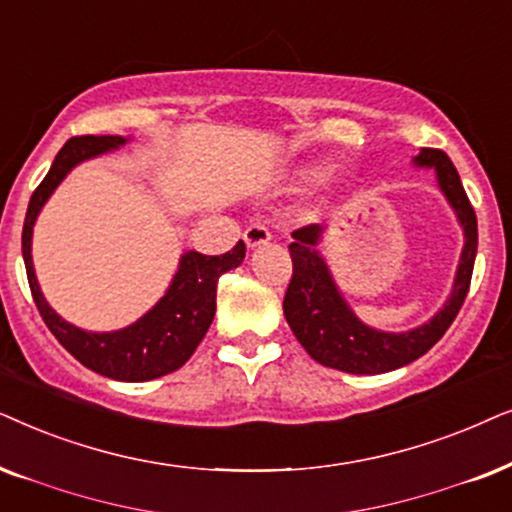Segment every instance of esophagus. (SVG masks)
Wrapping results in <instances>:
<instances>
[{
  "instance_id": "obj_1",
  "label": "esophagus",
  "mask_w": 512,
  "mask_h": 512,
  "mask_svg": "<svg viewBox=\"0 0 512 512\" xmlns=\"http://www.w3.org/2000/svg\"><path fill=\"white\" fill-rule=\"evenodd\" d=\"M243 241H245V245H248L250 250L262 248V245H267L271 241V231L264 227V224L255 222V224H250V227L243 231Z\"/></svg>"
}]
</instances>
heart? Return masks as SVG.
Masks as SVG:
<instances>
[{
  "instance_id": "1",
  "label": "heart",
  "mask_w": 512,
  "mask_h": 512,
  "mask_svg": "<svg viewBox=\"0 0 512 512\" xmlns=\"http://www.w3.org/2000/svg\"><path fill=\"white\" fill-rule=\"evenodd\" d=\"M302 175H304V180H316L318 175H323V170H320L318 166H309L302 170Z\"/></svg>"
}]
</instances>
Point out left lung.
Masks as SVG:
<instances>
[{"mask_svg": "<svg viewBox=\"0 0 512 512\" xmlns=\"http://www.w3.org/2000/svg\"><path fill=\"white\" fill-rule=\"evenodd\" d=\"M414 163L424 168H435L442 194L447 196L449 206L454 208L463 227L466 243L461 250L452 295L428 323L414 327V330H374L351 311L325 260L320 257L316 245L320 234H323V227L309 224V227L292 231L295 241L288 245L292 257V278L283 299V313L299 344L320 365L349 374H381L410 365L445 335L468 295L475 252H478V217H475V210L463 192L454 163L442 149H421L419 156H414Z\"/></svg>", "mask_w": 512, "mask_h": 512, "instance_id": "1", "label": "left lung"}]
</instances>
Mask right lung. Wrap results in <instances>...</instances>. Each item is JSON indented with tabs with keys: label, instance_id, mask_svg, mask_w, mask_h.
I'll use <instances>...</instances> for the list:
<instances>
[{
	"label": "right lung",
	"instance_id": "right-lung-1",
	"mask_svg": "<svg viewBox=\"0 0 512 512\" xmlns=\"http://www.w3.org/2000/svg\"><path fill=\"white\" fill-rule=\"evenodd\" d=\"M121 135H79L70 138L56 154L42 185L34 189L23 224V260L34 304L53 337L88 370L117 381H149L180 370L192 358L215 318L217 281L236 269L245 257V243L238 241L224 255H201L189 250L180 257V267L166 295L133 325L114 332H86L67 323L51 309L39 288L32 264V229L44 203L56 192L67 173L81 161L93 159L126 145Z\"/></svg>",
	"mask_w": 512,
	"mask_h": 512
}]
</instances>
